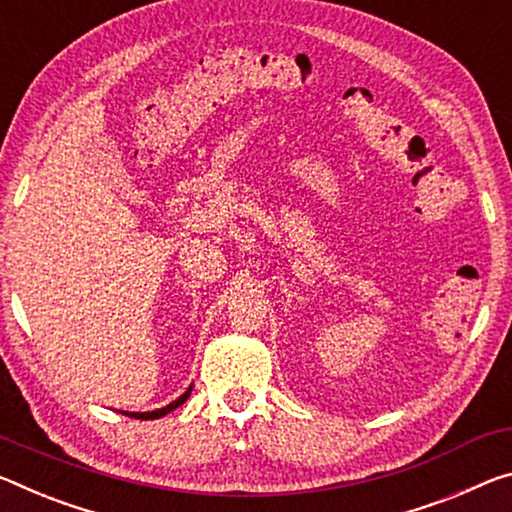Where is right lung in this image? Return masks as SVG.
Here are the masks:
<instances>
[{
	"label": "right lung",
	"instance_id": "obj_1",
	"mask_svg": "<svg viewBox=\"0 0 512 512\" xmlns=\"http://www.w3.org/2000/svg\"><path fill=\"white\" fill-rule=\"evenodd\" d=\"M191 389H193V385L186 389V392L180 396V399H175L173 403H168V405H164V408H159V410H152V412H125L123 410V415H129V417H134V419H159V417L168 415V412H173L175 408H180V405L191 396Z\"/></svg>",
	"mask_w": 512,
	"mask_h": 512
}]
</instances>
